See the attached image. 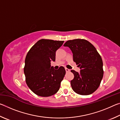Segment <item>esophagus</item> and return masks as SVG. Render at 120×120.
I'll return each instance as SVG.
<instances>
[{
  "label": "esophagus",
  "instance_id": "1",
  "mask_svg": "<svg viewBox=\"0 0 120 120\" xmlns=\"http://www.w3.org/2000/svg\"><path fill=\"white\" fill-rule=\"evenodd\" d=\"M65 70H66V71L67 72H69L70 71V69H68V68H65Z\"/></svg>",
  "mask_w": 120,
  "mask_h": 120
}]
</instances>
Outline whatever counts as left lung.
Returning <instances> with one entry per match:
<instances>
[{
    "label": "left lung",
    "mask_w": 120,
    "mask_h": 120,
    "mask_svg": "<svg viewBox=\"0 0 120 120\" xmlns=\"http://www.w3.org/2000/svg\"><path fill=\"white\" fill-rule=\"evenodd\" d=\"M64 46L71 50L74 61L80 67V72L71 70L74 78L71 80L75 93L82 95L92 94L98 88L103 77V61L94 45L84 39L67 41Z\"/></svg>",
    "instance_id": "obj_1"
}]
</instances>
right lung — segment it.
I'll return each instance as SVG.
<instances>
[{
	"label": "right lung",
	"mask_w": 120,
	"mask_h": 120,
	"mask_svg": "<svg viewBox=\"0 0 120 120\" xmlns=\"http://www.w3.org/2000/svg\"><path fill=\"white\" fill-rule=\"evenodd\" d=\"M64 42L41 39L32 46L26 55L24 68L26 82L38 96H52L60 88L66 70L64 67L54 69L51 66V61H55L56 50Z\"/></svg>",
	"instance_id": "1"
}]
</instances>
